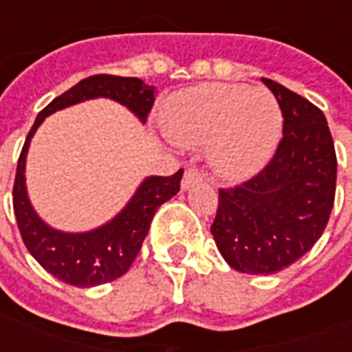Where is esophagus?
<instances>
[{"label": "esophagus", "mask_w": 352, "mask_h": 352, "mask_svg": "<svg viewBox=\"0 0 352 352\" xmlns=\"http://www.w3.org/2000/svg\"><path fill=\"white\" fill-rule=\"evenodd\" d=\"M199 181H204V177H201V173H199L198 169H186V171H184L183 183H181V188H183V190H188L190 186H194V184L199 183Z\"/></svg>", "instance_id": "34e87169"}]
</instances>
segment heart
<instances>
[{"mask_svg": "<svg viewBox=\"0 0 352 352\" xmlns=\"http://www.w3.org/2000/svg\"><path fill=\"white\" fill-rule=\"evenodd\" d=\"M164 130L179 146H207L214 175L241 183L272 160L283 133V113L265 88L206 82L169 98Z\"/></svg>", "mask_w": 352, "mask_h": 352, "instance_id": "heart-1", "label": "heart"}]
</instances>
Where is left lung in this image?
Instances as JSON below:
<instances>
[{
    "mask_svg": "<svg viewBox=\"0 0 352 352\" xmlns=\"http://www.w3.org/2000/svg\"><path fill=\"white\" fill-rule=\"evenodd\" d=\"M262 82L279 101L283 139L258 175L219 190L211 226L222 258L251 275L279 272L317 243L332 213L338 175L322 111L275 80Z\"/></svg>",
    "mask_w": 352,
    "mask_h": 352,
    "instance_id": "obj_1",
    "label": "left lung"
}]
</instances>
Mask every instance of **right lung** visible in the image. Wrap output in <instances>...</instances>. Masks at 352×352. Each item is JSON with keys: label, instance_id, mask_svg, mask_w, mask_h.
<instances>
[{"label": "right lung", "instance_id": "1", "mask_svg": "<svg viewBox=\"0 0 352 352\" xmlns=\"http://www.w3.org/2000/svg\"><path fill=\"white\" fill-rule=\"evenodd\" d=\"M98 98L120 103L138 116L139 122L145 124L154 103V87H148L138 77L94 75L54 98L37 115L28 133L12 188L14 217L30 254L56 279L80 288L111 283L130 270L148 234L156 209L175 196L183 179V169L171 177H145L130 201L111 221L88 232H64L43 221L30 201L24 175L32 138L52 113Z\"/></svg>", "mask_w": 352, "mask_h": 352}]
</instances>
